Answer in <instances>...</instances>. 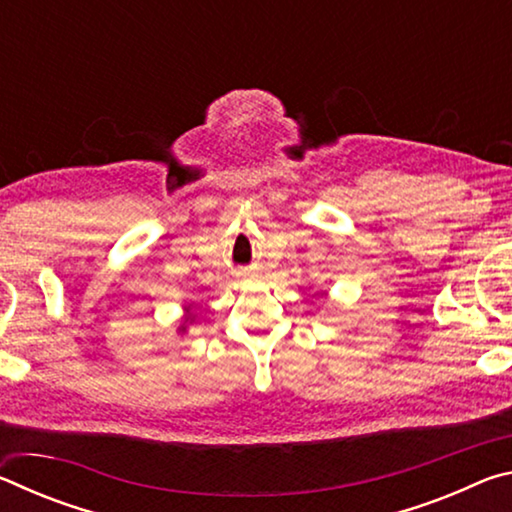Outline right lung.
<instances>
[{
	"mask_svg": "<svg viewBox=\"0 0 512 512\" xmlns=\"http://www.w3.org/2000/svg\"><path fill=\"white\" fill-rule=\"evenodd\" d=\"M187 320H192V316H189V318H187ZM183 329H185V327H183Z\"/></svg>",
	"mask_w": 512,
	"mask_h": 512,
	"instance_id": "add662e5",
	"label": "right lung"
}]
</instances>
